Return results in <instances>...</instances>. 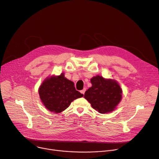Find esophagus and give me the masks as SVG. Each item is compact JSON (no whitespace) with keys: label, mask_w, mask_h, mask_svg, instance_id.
<instances>
[{"label":"esophagus","mask_w":159,"mask_h":159,"mask_svg":"<svg viewBox=\"0 0 159 159\" xmlns=\"http://www.w3.org/2000/svg\"><path fill=\"white\" fill-rule=\"evenodd\" d=\"M85 91H86V89L84 88V89H83L82 90H81V91H80V93H81L82 94H84V93H85Z\"/></svg>","instance_id":"esophagus-1"}]
</instances>
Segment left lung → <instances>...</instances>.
Returning a JSON list of instances; mask_svg holds the SVG:
<instances>
[{"label": "left lung", "mask_w": 159, "mask_h": 159, "mask_svg": "<svg viewBox=\"0 0 159 159\" xmlns=\"http://www.w3.org/2000/svg\"><path fill=\"white\" fill-rule=\"evenodd\" d=\"M92 86L84 94L92 107L99 113L114 111L122 99V89L118 82L97 75L91 79Z\"/></svg>", "instance_id": "left-lung-1"}]
</instances>
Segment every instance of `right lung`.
<instances>
[{
  "instance_id": "add662e5",
  "label": "right lung",
  "mask_w": 159,
  "mask_h": 159,
  "mask_svg": "<svg viewBox=\"0 0 159 159\" xmlns=\"http://www.w3.org/2000/svg\"><path fill=\"white\" fill-rule=\"evenodd\" d=\"M38 93L46 109L56 113L64 111L71 102L83 97L75 89L74 83L65 77L64 73L47 77L39 86Z\"/></svg>"
}]
</instances>
